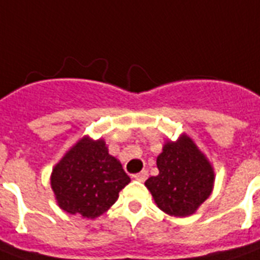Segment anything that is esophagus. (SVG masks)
Returning a JSON list of instances; mask_svg holds the SVG:
<instances>
[{"label":"esophagus","mask_w":260,"mask_h":260,"mask_svg":"<svg viewBox=\"0 0 260 260\" xmlns=\"http://www.w3.org/2000/svg\"><path fill=\"white\" fill-rule=\"evenodd\" d=\"M147 177H149V173H147L146 170H143V171H141V173H137L133 175V178L139 182H145L146 179H147Z\"/></svg>","instance_id":"obj_1"}]
</instances>
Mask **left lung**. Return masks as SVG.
Returning a JSON list of instances; mask_svg holds the SVG:
<instances>
[{"instance_id":"1","label":"left lung","mask_w":260,"mask_h":260,"mask_svg":"<svg viewBox=\"0 0 260 260\" xmlns=\"http://www.w3.org/2000/svg\"><path fill=\"white\" fill-rule=\"evenodd\" d=\"M159 174L145 182L156 206L174 216H188L211 194L214 171L187 135L167 142L156 158Z\"/></svg>"}]
</instances>
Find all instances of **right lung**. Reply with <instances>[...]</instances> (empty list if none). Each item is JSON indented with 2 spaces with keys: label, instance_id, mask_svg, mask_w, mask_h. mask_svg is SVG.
Wrapping results in <instances>:
<instances>
[{
  "label": "right lung",
  "instance_id": "add662e5",
  "mask_svg": "<svg viewBox=\"0 0 260 260\" xmlns=\"http://www.w3.org/2000/svg\"><path fill=\"white\" fill-rule=\"evenodd\" d=\"M130 182L105 141L85 137L69 150L51 173V188L62 210L94 219L115 203Z\"/></svg>",
  "mask_w": 260,
  "mask_h": 260
}]
</instances>
